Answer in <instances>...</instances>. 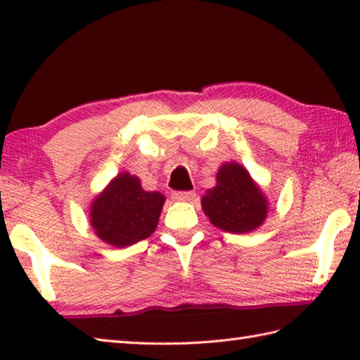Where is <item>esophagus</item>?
Returning a JSON list of instances; mask_svg holds the SVG:
<instances>
[{
  "label": "esophagus",
  "instance_id": "obj_1",
  "mask_svg": "<svg viewBox=\"0 0 360 360\" xmlns=\"http://www.w3.org/2000/svg\"><path fill=\"white\" fill-rule=\"evenodd\" d=\"M195 195L197 193L193 191H178V192H173V198L176 202H192Z\"/></svg>",
  "mask_w": 360,
  "mask_h": 360
}]
</instances>
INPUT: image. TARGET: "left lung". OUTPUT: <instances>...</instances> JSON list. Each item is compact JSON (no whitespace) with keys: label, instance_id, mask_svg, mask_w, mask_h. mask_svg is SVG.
<instances>
[{"label":"left lung","instance_id":"8db88e82","mask_svg":"<svg viewBox=\"0 0 360 360\" xmlns=\"http://www.w3.org/2000/svg\"><path fill=\"white\" fill-rule=\"evenodd\" d=\"M205 214L216 227L231 233H248L262 225L266 200L238 163H225L217 172V184L202 198Z\"/></svg>","mask_w":360,"mask_h":360}]
</instances>
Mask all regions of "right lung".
Listing matches in <instances>:
<instances>
[{"mask_svg": "<svg viewBox=\"0 0 360 360\" xmlns=\"http://www.w3.org/2000/svg\"><path fill=\"white\" fill-rule=\"evenodd\" d=\"M163 202L162 193L143 191L138 178L122 173L96 197L90 222L103 241L125 248L154 233Z\"/></svg>", "mask_w": 360, "mask_h": 360, "instance_id": "right-lung-1", "label": "right lung"}]
</instances>
